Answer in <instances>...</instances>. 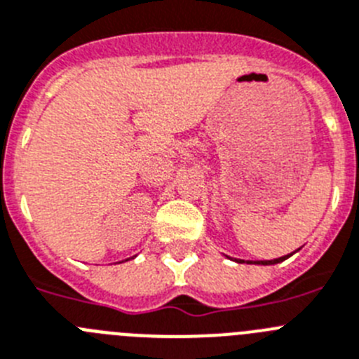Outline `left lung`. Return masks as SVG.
<instances>
[{"instance_id":"left-lung-1","label":"left lung","mask_w":359,"mask_h":359,"mask_svg":"<svg viewBox=\"0 0 359 359\" xmlns=\"http://www.w3.org/2000/svg\"><path fill=\"white\" fill-rule=\"evenodd\" d=\"M288 256H283V257H277V259H270V261H257V264H276V263H280V261H284Z\"/></svg>"}]
</instances>
